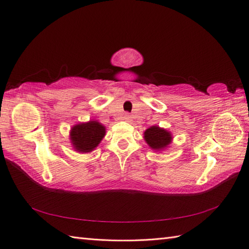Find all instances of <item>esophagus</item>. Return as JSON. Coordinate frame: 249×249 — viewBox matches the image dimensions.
<instances>
[{
  "instance_id": "obj_1",
  "label": "esophagus",
  "mask_w": 249,
  "mask_h": 249,
  "mask_svg": "<svg viewBox=\"0 0 249 249\" xmlns=\"http://www.w3.org/2000/svg\"><path fill=\"white\" fill-rule=\"evenodd\" d=\"M124 120H126V122H129V120L131 119L130 114H127V113H125V114L124 115Z\"/></svg>"
}]
</instances>
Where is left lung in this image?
Instances as JSON below:
<instances>
[{"label":"left lung","instance_id":"left-lung-1","mask_svg":"<svg viewBox=\"0 0 249 249\" xmlns=\"http://www.w3.org/2000/svg\"><path fill=\"white\" fill-rule=\"evenodd\" d=\"M144 139L152 148L163 149L170 144L171 135L166 130L154 125L144 132Z\"/></svg>","mask_w":249,"mask_h":249}]
</instances>
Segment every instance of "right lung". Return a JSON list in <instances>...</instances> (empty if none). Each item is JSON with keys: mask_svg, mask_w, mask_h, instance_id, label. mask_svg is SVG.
<instances>
[{"mask_svg": "<svg viewBox=\"0 0 249 249\" xmlns=\"http://www.w3.org/2000/svg\"><path fill=\"white\" fill-rule=\"evenodd\" d=\"M105 126L97 122H89L74 125L71 132V139L73 147L78 152L88 153L102 141L105 136Z\"/></svg>", "mask_w": 249, "mask_h": 249, "instance_id": "add662e5", "label": "right lung"}]
</instances>
